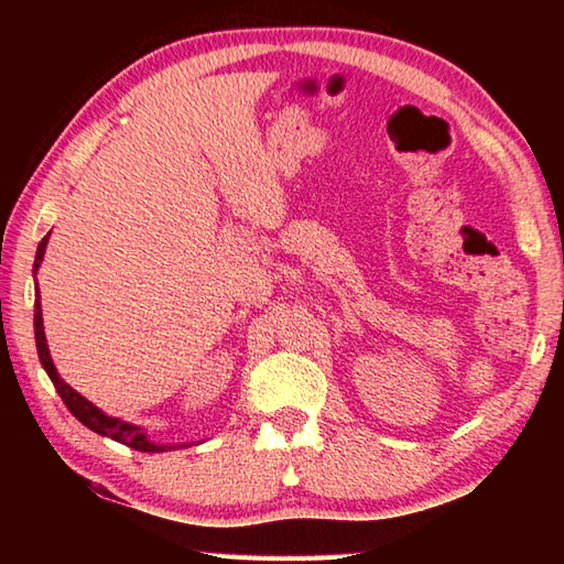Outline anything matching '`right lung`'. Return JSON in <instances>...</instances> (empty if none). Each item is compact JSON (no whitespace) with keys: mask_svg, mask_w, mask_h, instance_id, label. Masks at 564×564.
Here are the masks:
<instances>
[{"mask_svg":"<svg viewBox=\"0 0 564 564\" xmlns=\"http://www.w3.org/2000/svg\"><path fill=\"white\" fill-rule=\"evenodd\" d=\"M46 241H50V236H44L40 248H36L34 273L40 271V263L44 261ZM34 338H36V352H40L42 366L46 370V376L52 378L56 393L62 395L64 405L69 408V413L76 420H79L82 425H87L89 431L99 433V435H107V437H111V441H117L121 445H129V447H133V451H139V453H166V451H174V447H188L186 443L184 445H156V443H151L149 437H147V433H144V427L131 425V423H127V420H119V417H111L107 413H101V410L94 405V403H89V400L84 398L82 393H76V390L69 383H64V380L59 378V373H56V368H54V360L50 356V346H46L44 321H42V303L40 301L34 303Z\"/></svg>","mask_w":564,"mask_h":564,"instance_id":"add662e5","label":"right lung"}]
</instances>
